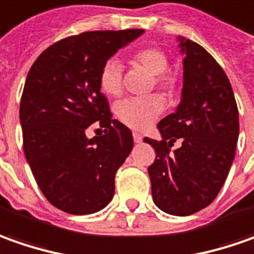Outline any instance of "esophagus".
<instances>
[{"instance_id": "esophagus-1", "label": "esophagus", "mask_w": 254, "mask_h": 254, "mask_svg": "<svg viewBox=\"0 0 254 254\" xmlns=\"http://www.w3.org/2000/svg\"><path fill=\"white\" fill-rule=\"evenodd\" d=\"M133 140H135V143H140L143 140V136L137 133V132H133Z\"/></svg>"}]
</instances>
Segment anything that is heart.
Segmentation results:
<instances>
[{"label":"heart","mask_w":254,"mask_h":254,"mask_svg":"<svg viewBox=\"0 0 254 254\" xmlns=\"http://www.w3.org/2000/svg\"><path fill=\"white\" fill-rule=\"evenodd\" d=\"M133 64L143 67L149 74L153 75V83L157 88L171 95L177 81L169 73V57L157 48L139 50L132 59ZM101 91L110 97H119L122 94V64L117 59L105 62L100 73ZM164 111V101L159 95H149L142 98H127L115 107L118 119L130 129L143 130L153 124Z\"/></svg>","instance_id":"1"}]
</instances>
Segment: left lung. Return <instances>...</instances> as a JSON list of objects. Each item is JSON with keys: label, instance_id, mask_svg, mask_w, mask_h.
<instances>
[{"label": "left lung", "instance_id": "8db88e82", "mask_svg": "<svg viewBox=\"0 0 254 254\" xmlns=\"http://www.w3.org/2000/svg\"><path fill=\"white\" fill-rule=\"evenodd\" d=\"M183 90L176 111L159 122L162 140L144 137L156 150L147 167L156 205L186 216L214 201L235 159L239 112L222 67L205 49L179 36ZM176 140L180 146L171 151Z\"/></svg>", "mask_w": 254, "mask_h": 254}]
</instances>
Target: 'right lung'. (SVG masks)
<instances>
[{
	"mask_svg": "<svg viewBox=\"0 0 254 254\" xmlns=\"http://www.w3.org/2000/svg\"><path fill=\"white\" fill-rule=\"evenodd\" d=\"M143 29L84 32L52 45L31 67L19 121L23 152L43 195L59 209L88 215L110 204L115 174L132 147V132L112 119L100 73ZM94 122L104 135L86 137Z\"/></svg>",
	"mask_w": 254,
	"mask_h": 254,
	"instance_id": "right-lung-1",
	"label": "right lung"
}]
</instances>
